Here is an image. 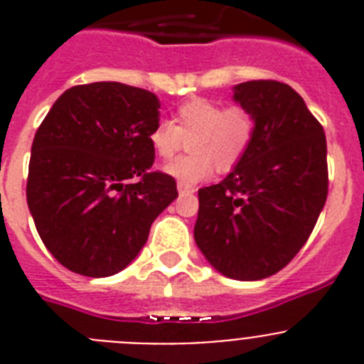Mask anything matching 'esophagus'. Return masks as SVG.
Here are the masks:
<instances>
[{"mask_svg": "<svg viewBox=\"0 0 364 364\" xmlns=\"http://www.w3.org/2000/svg\"><path fill=\"white\" fill-rule=\"evenodd\" d=\"M176 188H178V193H180V195H188V193H193V191H195V188H193V186H189V184H182V182H178V186H176Z\"/></svg>", "mask_w": 364, "mask_h": 364, "instance_id": "esophagus-1", "label": "esophagus"}]
</instances>
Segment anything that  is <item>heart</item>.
<instances>
[{
  "instance_id": "1",
  "label": "heart",
  "mask_w": 364,
  "mask_h": 364,
  "mask_svg": "<svg viewBox=\"0 0 364 364\" xmlns=\"http://www.w3.org/2000/svg\"><path fill=\"white\" fill-rule=\"evenodd\" d=\"M257 134V118L240 104H224L210 98H189L176 107L173 122H159L149 131V146L162 160L175 156L184 138L189 151L166 166L167 175L182 184H195L211 175L228 173L239 166L252 147Z\"/></svg>"
}]
</instances>
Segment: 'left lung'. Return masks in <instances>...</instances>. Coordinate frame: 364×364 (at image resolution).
Instances as JSON below:
<instances>
[{
	"label": "left lung",
	"instance_id": "1",
	"mask_svg": "<svg viewBox=\"0 0 364 364\" xmlns=\"http://www.w3.org/2000/svg\"><path fill=\"white\" fill-rule=\"evenodd\" d=\"M233 100L255 114V140L226 178L198 189L195 242L222 275L260 281L314 231L328 195L326 136L286 83H239Z\"/></svg>",
	"mask_w": 364,
	"mask_h": 364
}]
</instances>
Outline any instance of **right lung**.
Instances as JSON below:
<instances>
[{
    "mask_svg": "<svg viewBox=\"0 0 364 364\" xmlns=\"http://www.w3.org/2000/svg\"><path fill=\"white\" fill-rule=\"evenodd\" d=\"M159 109L151 91L96 82L67 89L38 127L27 204L47 250L70 272L124 269L178 197L173 176L151 171Z\"/></svg>",
    "mask_w": 364,
    "mask_h": 364,
    "instance_id": "right-lung-1",
    "label": "right lung"
}]
</instances>
